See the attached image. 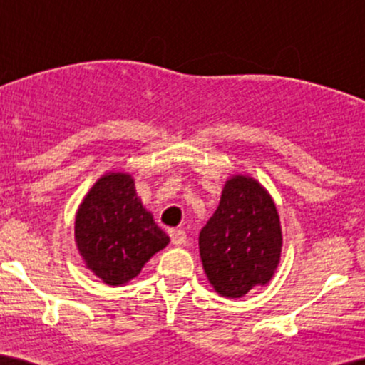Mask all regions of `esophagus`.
Masks as SVG:
<instances>
[{"instance_id": "esophagus-1", "label": "esophagus", "mask_w": 365, "mask_h": 365, "mask_svg": "<svg viewBox=\"0 0 365 365\" xmlns=\"http://www.w3.org/2000/svg\"><path fill=\"white\" fill-rule=\"evenodd\" d=\"M170 238L173 245H183L187 240V233L183 230H170Z\"/></svg>"}]
</instances>
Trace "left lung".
<instances>
[{
  "mask_svg": "<svg viewBox=\"0 0 365 365\" xmlns=\"http://www.w3.org/2000/svg\"><path fill=\"white\" fill-rule=\"evenodd\" d=\"M199 250L221 295L238 299L266 284L282 252V226L269 194L249 177L228 180L216 212L200 230Z\"/></svg>",
  "mask_w": 365,
  "mask_h": 365,
  "instance_id": "left-lung-1",
  "label": "left lung"
}]
</instances>
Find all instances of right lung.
<instances>
[{
  "instance_id": "add662e5",
  "label": "right lung",
  "mask_w": 365,
  "mask_h": 365,
  "mask_svg": "<svg viewBox=\"0 0 365 365\" xmlns=\"http://www.w3.org/2000/svg\"><path fill=\"white\" fill-rule=\"evenodd\" d=\"M75 240L87 267L118 287L135 278L170 237L142 207L130 175H106L91 188L75 220Z\"/></svg>"
}]
</instances>
